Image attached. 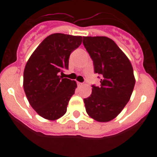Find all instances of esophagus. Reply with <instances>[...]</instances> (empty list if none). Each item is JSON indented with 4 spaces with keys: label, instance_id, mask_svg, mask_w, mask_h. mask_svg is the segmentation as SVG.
Segmentation results:
<instances>
[{
    "label": "esophagus",
    "instance_id": "obj_1",
    "mask_svg": "<svg viewBox=\"0 0 157 157\" xmlns=\"http://www.w3.org/2000/svg\"><path fill=\"white\" fill-rule=\"evenodd\" d=\"M77 86H82V85H83V83H80V82H77Z\"/></svg>",
    "mask_w": 157,
    "mask_h": 157
}]
</instances>
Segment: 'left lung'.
I'll return each instance as SVG.
<instances>
[{
    "label": "left lung",
    "instance_id": "left-lung-1",
    "mask_svg": "<svg viewBox=\"0 0 157 157\" xmlns=\"http://www.w3.org/2000/svg\"><path fill=\"white\" fill-rule=\"evenodd\" d=\"M83 43L93 60L94 73L101 75L100 86L92 85L91 95L83 99L85 108L93 119L106 122L121 112L131 98L135 84L132 65L109 38L87 36Z\"/></svg>",
    "mask_w": 157,
    "mask_h": 157
}]
</instances>
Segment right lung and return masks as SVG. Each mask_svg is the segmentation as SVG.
Masks as SVG:
<instances>
[{
    "mask_svg": "<svg viewBox=\"0 0 157 157\" xmlns=\"http://www.w3.org/2000/svg\"><path fill=\"white\" fill-rule=\"evenodd\" d=\"M81 42V36L52 34L28 60L23 73V88L31 106L42 118L55 120L67 112L77 83L59 74L68 69L70 55Z\"/></svg>",
    "mask_w": 157,
    "mask_h": 157,
    "instance_id": "1",
    "label": "right lung"
}]
</instances>
